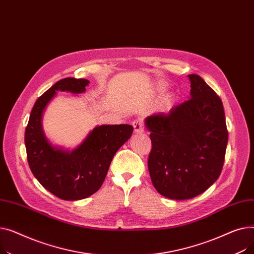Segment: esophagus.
<instances>
[{"instance_id":"1","label":"esophagus","mask_w":254,"mask_h":254,"mask_svg":"<svg viewBox=\"0 0 254 254\" xmlns=\"http://www.w3.org/2000/svg\"><path fill=\"white\" fill-rule=\"evenodd\" d=\"M132 127L135 128L136 132H142L144 130V125L142 123L141 119H135L134 122H132Z\"/></svg>"}]
</instances>
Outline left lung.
<instances>
[{
    "instance_id": "1",
    "label": "left lung",
    "mask_w": 254,
    "mask_h": 254,
    "mask_svg": "<svg viewBox=\"0 0 254 254\" xmlns=\"http://www.w3.org/2000/svg\"><path fill=\"white\" fill-rule=\"evenodd\" d=\"M190 98L145 120L150 131L148 170L162 195L188 199L204 192L222 171L229 132L220 98L202 77L189 75Z\"/></svg>"
}]
</instances>
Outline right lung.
I'll list each match as a JSON object with an SVG mask.
<instances>
[{
    "label": "right lung",
    "instance_id": "right-lung-1",
    "mask_svg": "<svg viewBox=\"0 0 254 254\" xmlns=\"http://www.w3.org/2000/svg\"><path fill=\"white\" fill-rule=\"evenodd\" d=\"M87 79L64 78L36 101L24 143L30 169L44 189L66 201L82 199L99 190L116 151L129 139L134 127L129 125L101 126L73 151L53 147L46 139L41 118L56 91L80 93L88 85Z\"/></svg>",
    "mask_w": 254,
    "mask_h": 254
}]
</instances>
